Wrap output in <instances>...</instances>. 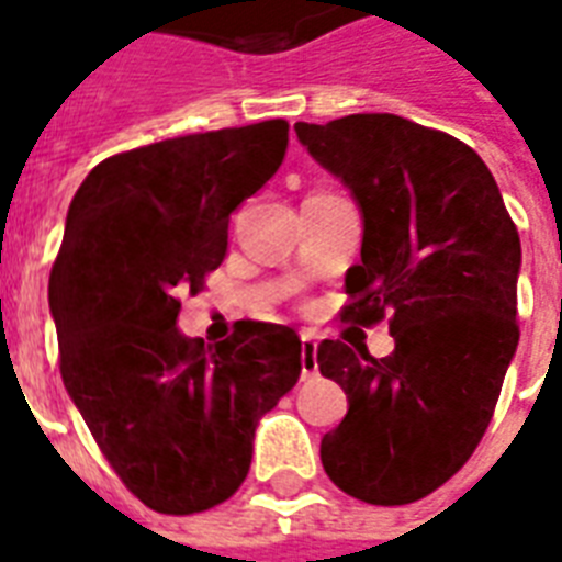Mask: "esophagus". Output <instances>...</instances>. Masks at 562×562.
Listing matches in <instances>:
<instances>
[{"label": "esophagus", "mask_w": 562, "mask_h": 562, "mask_svg": "<svg viewBox=\"0 0 562 562\" xmlns=\"http://www.w3.org/2000/svg\"><path fill=\"white\" fill-rule=\"evenodd\" d=\"M316 336L304 330L302 334V380H310V376L318 374V362H316Z\"/></svg>", "instance_id": "34e87169"}]
</instances>
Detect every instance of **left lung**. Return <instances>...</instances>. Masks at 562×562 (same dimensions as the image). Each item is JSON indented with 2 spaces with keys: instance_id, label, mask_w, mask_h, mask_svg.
<instances>
[{
  "instance_id": "8db88e82",
  "label": "left lung",
  "mask_w": 562,
  "mask_h": 562,
  "mask_svg": "<svg viewBox=\"0 0 562 562\" xmlns=\"http://www.w3.org/2000/svg\"><path fill=\"white\" fill-rule=\"evenodd\" d=\"M295 136L362 214L342 318H389L394 336L383 359L318 345V371L348 394L322 467L353 499L408 505L459 473L491 424L519 342V235L487 165L447 133L359 112L299 121Z\"/></svg>"
}]
</instances>
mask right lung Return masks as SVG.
Returning <instances> with one entry per match:
<instances>
[{
	"mask_svg": "<svg viewBox=\"0 0 562 562\" xmlns=\"http://www.w3.org/2000/svg\"><path fill=\"white\" fill-rule=\"evenodd\" d=\"M281 119L165 138L80 182L48 278L71 403L133 496L200 514L244 484L258 420L302 374L293 327L237 322L217 345L177 327L179 295L223 263L228 217L286 154Z\"/></svg>",
	"mask_w": 562,
	"mask_h": 562,
	"instance_id": "add662e5",
	"label": "right lung"
}]
</instances>
